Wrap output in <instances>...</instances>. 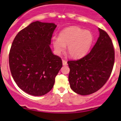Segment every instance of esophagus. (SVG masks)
<instances>
[{
  "label": "esophagus",
  "mask_w": 121,
  "mask_h": 121,
  "mask_svg": "<svg viewBox=\"0 0 121 121\" xmlns=\"http://www.w3.org/2000/svg\"><path fill=\"white\" fill-rule=\"evenodd\" d=\"M63 65H67V62L65 60H63Z\"/></svg>",
  "instance_id": "esophagus-1"
}]
</instances>
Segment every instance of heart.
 I'll list each match as a JSON object with an SVG mask.
<instances>
[{
    "label": "heart",
    "mask_w": 121,
    "mask_h": 121,
    "mask_svg": "<svg viewBox=\"0 0 121 121\" xmlns=\"http://www.w3.org/2000/svg\"><path fill=\"white\" fill-rule=\"evenodd\" d=\"M93 35L90 31L77 26L64 29L59 37L52 38L56 52L60 54L67 45V50L70 57L78 58L85 56L93 43Z\"/></svg>",
    "instance_id": "1"
}]
</instances>
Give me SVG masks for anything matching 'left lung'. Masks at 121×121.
Listing matches in <instances>:
<instances>
[{"mask_svg": "<svg viewBox=\"0 0 121 121\" xmlns=\"http://www.w3.org/2000/svg\"><path fill=\"white\" fill-rule=\"evenodd\" d=\"M99 37L90 52L78 60L68 61L70 87L77 94L88 95L100 89L109 78L115 51L109 36L99 28Z\"/></svg>", "mask_w": 121, "mask_h": 121, "instance_id": "8db88e82", "label": "left lung"}]
</instances>
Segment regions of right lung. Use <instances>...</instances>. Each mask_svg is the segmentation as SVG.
Returning <instances> with one entry per match:
<instances>
[{"instance_id": "add662e5", "label": "right lung", "mask_w": 121, "mask_h": 121, "mask_svg": "<svg viewBox=\"0 0 121 121\" xmlns=\"http://www.w3.org/2000/svg\"><path fill=\"white\" fill-rule=\"evenodd\" d=\"M56 27L54 23L34 22L19 32L12 44L9 57L12 76L17 86L31 95L50 92L63 66L61 58L50 47Z\"/></svg>"}]
</instances>
